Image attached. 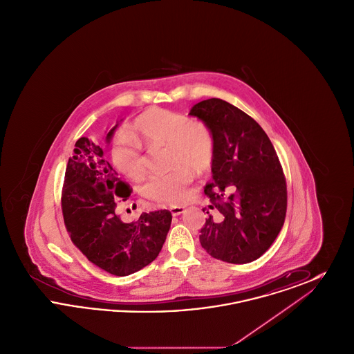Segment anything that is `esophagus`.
Wrapping results in <instances>:
<instances>
[{
  "instance_id": "esophagus-1",
  "label": "esophagus",
  "mask_w": 354,
  "mask_h": 354,
  "mask_svg": "<svg viewBox=\"0 0 354 354\" xmlns=\"http://www.w3.org/2000/svg\"><path fill=\"white\" fill-rule=\"evenodd\" d=\"M169 211H171L172 216H179L180 214H183L185 208H183V207H171V208H169Z\"/></svg>"
}]
</instances>
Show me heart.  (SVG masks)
I'll use <instances>...</instances> for the list:
<instances>
[{"label":"heart","mask_w":354,"mask_h":354,"mask_svg":"<svg viewBox=\"0 0 354 354\" xmlns=\"http://www.w3.org/2000/svg\"><path fill=\"white\" fill-rule=\"evenodd\" d=\"M138 139L129 133L117 135L111 145V160L126 178L138 180L146 172L147 149L166 146L169 172L151 175L143 185V192L152 201L179 205L188 199L194 172L211 169L215 158V138L202 120L166 110L152 109L134 122Z\"/></svg>","instance_id":"obj_1"}]
</instances>
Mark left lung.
<instances>
[{
  "label": "left lung",
  "instance_id": "8db88e82",
  "mask_svg": "<svg viewBox=\"0 0 354 354\" xmlns=\"http://www.w3.org/2000/svg\"><path fill=\"white\" fill-rule=\"evenodd\" d=\"M189 115L202 119L215 138L208 218L201 244L212 257L244 264L268 251L286 214V182L268 135L248 114L219 98L196 103ZM207 208H203V212Z\"/></svg>",
  "mask_w": 354,
  "mask_h": 354
}]
</instances>
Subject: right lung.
Instances as JSON below:
<instances>
[{
    "instance_id": "obj_1",
    "label": "right lung",
    "mask_w": 354,
    "mask_h": 354,
    "mask_svg": "<svg viewBox=\"0 0 354 354\" xmlns=\"http://www.w3.org/2000/svg\"><path fill=\"white\" fill-rule=\"evenodd\" d=\"M117 126L109 131L106 142ZM130 195V185L103 159L101 143L80 138L68 158L62 187L64 221L73 244L87 260L114 276L131 274L153 261L172 219L169 209H160L123 223L115 209Z\"/></svg>"
}]
</instances>
